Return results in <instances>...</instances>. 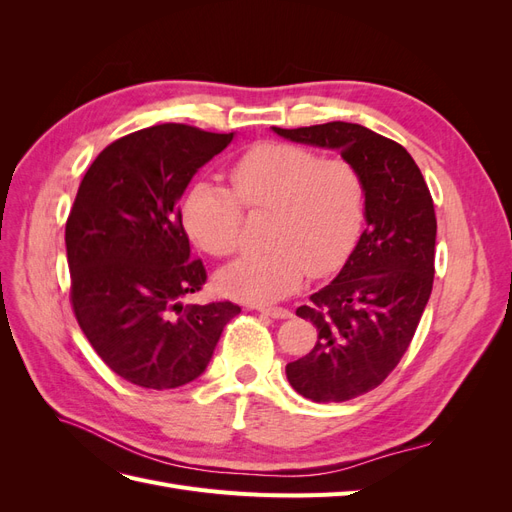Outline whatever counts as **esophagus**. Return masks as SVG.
Masks as SVG:
<instances>
[{
    "label": "esophagus",
    "mask_w": 512,
    "mask_h": 512,
    "mask_svg": "<svg viewBox=\"0 0 512 512\" xmlns=\"http://www.w3.org/2000/svg\"><path fill=\"white\" fill-rule=\"evenodd\" d=\"M254 309H258L260 314H265L269 318H275V320H282V318H290L292 314L288 312V309L284 307H265V305H256Z\"/></svg>",
    "instance_id": "esophagus-1"
}]
</instances>
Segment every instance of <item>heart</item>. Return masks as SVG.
<instances>
[{
    "mask_svg": "<svg viewBox=\"0 0 512 512\" xmlns=\"http://www.w3.org/2000/svg\"><path fill=\"white\" fill-rule=\"evenodd\" d=\"M232 192L196 181L181 220L200 250L226 258L241 247L243 209L271 211L265 254L232 262L218 275L226 297L271 303L297 292L307 273L344 265L363 224V179L344 158H320L290 143H260L232 164Z\"/></svg>",
    "mask_w": 512,
    "mask_h": 512,
    "instance_id": "1",
    "label": "heart"
}]
</instances>
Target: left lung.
<instances>
[{
  "label": "left lung",
  "instance_id": "obj_1",
  "mask_svg": "<svg viewBox=\"0 0 512 512\" xmlns=\"http://www.w3.org/2000/svg\"><path fill=\"white\" fill-rule=\"evenodd\" d=\"M292 143L339 151L363 179L365 230L335 280L297 316L318 339L286 365L299 395L331 404L376 389L408 350L433 286L436 211L410 153L359 123L273 128Z\"/></svg>",
  "mask_w": 512,
  "mask_h": 512
}]
</instances>
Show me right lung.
Segmentation results:
<instances>
[{
    "label": "right lung",
    "instance_id": "obj_1",
    "mask_svg": "<svg viewBox=\"0 0 512 512\" xmlns=\"http://www.w3.org/2000/svg\"><path fill=\"white\" fill-rule=\"evenodd\" d=\"M235 132L162 123L108 145L85 173L66 222L70 299L89 344L117 376L177 389L207 369L241 307L183 305L207 282L192 260L179 200Z\"/></svg>",
    "mask_w": 512,
    "mask_h": 512
}]
</instances>
